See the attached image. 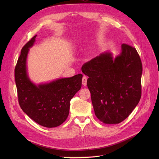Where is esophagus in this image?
<instances>
[{"instance_id":"obj_1","label":"esophagus","mask_w":159,"mask_h":159,"mask_svg":"<svg viewBox=\"0 0 159 159\" xmlns=\"http://www.w3.org/2000/svg\"><path fill=\"white\" fill-rule=\"evenodd\" d=\"M82 83L83 86H86V84H87V77H86L84 76V77H82Z\"/></svg>"}]
</instances>
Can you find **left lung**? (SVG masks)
I'll list each match as a JSON object with an SVG mask.
<instances>
[{"label":"left lung","instance_id":"8db88e82","mask_svg":"<svg viewBox=\"0 0 159 159\" xmlns=\"http://www.w3.org/2000/svg\"><path fill=\"white\" fill-rule=\"evenodd\" d=\"M113 58L104 52L86 62L82 71L89 77L87 86L97 117L104 124L126 119L140 101L143 65L135 48L122 44Z\"/></svg>","mask_w":159,"mask_h":159}]
</instances>
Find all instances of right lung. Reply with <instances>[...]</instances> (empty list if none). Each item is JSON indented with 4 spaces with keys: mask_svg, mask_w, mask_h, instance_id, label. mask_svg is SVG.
<instances>
[{
    "mask_svg": "<svg viewBox=\"0 0 159 159\" xmlns=\"http://www.w3.org/2000/svg\"><path fill=\"white\" fill-rule=\"evenodd\" d=\"M33 37L22 48L15 68L19 103L22 111L35 122L46 128L60 126L68 118L70 101L82 86V75L58 79L35 85L27 73L26 60L35 41Z\"/></svg>",
    "mask_w": 159,
    "mask_h": 159,
    "instance_id": "add662e5",
    "label": "right lung"
}]
</instances>
